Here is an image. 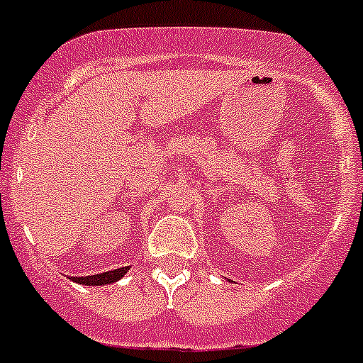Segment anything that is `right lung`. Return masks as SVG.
<instances>
[{
	"instance_id": "add662e5",
	"label": "right lung",
	"mask_w": 363,
	"mask_h": 363,
	"mask_svg": "<svg viewBox=\"0 0 363 363\" xmlns=\"http://www.w3.org/2000/svg\"><path fill=\"white\" fill-rule=\"evenodd\" d=\"M128 270V267H121V269L116 270H109V272H104V274H96V276H86V277H71L74 283H80V284H109L114 283V281L121 279L125 276V272Z\"/></svg>"
}]
</instances>
